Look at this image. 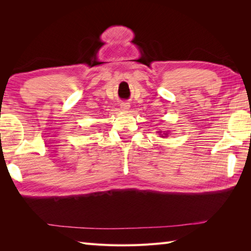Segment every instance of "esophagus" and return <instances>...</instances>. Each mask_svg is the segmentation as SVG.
Here are the masks:
<instances>
[{"instance_id": "34e87169", "label": "esophagus", "mask_w": 251, "mask_h": 251, "mask_svg": "<svg viewBox=\"0 0 251 251\" xmlns=\"http://www.w3.org/2000/svg\"><path fill=\"white\" fill-rule=\"evenodd\" d=\"M130 108V104L128 103V102H123V103H121V109L123 110V111H127Z\"/></svg>"}]
</instances>
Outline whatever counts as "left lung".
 Listing matches in <instances>:
<instances>
[{
    "instance_id": "1",
    "label": "left lung",
    "mask_w": 251,
    "mask_h": 251,
    "mask_svg": "<svg viewBox=\"0 0 251 251\" xmlns=\"http://www.w3.org/2000/svg\"><path fill=\"white\" fill-rule=\"evenodd\" d=\"M161 132H162V130H159L158 132H157V134H161ZM167 135V134H166ZM166 135H165V137H166ZM162 137H164V136H162Z\"/></svg>"
}]
</instances>
